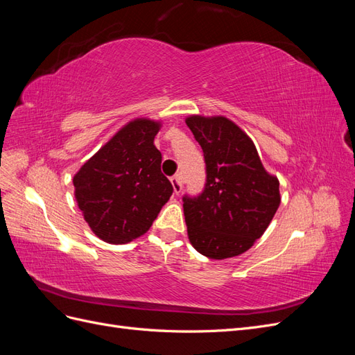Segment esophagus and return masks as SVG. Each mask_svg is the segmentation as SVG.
<instances>
[{"instance_id":"obj_1","label":"esophagus","mask_w":355,"mask_h":355,"mask_svg":"<svg viewBox=\"0 0 355 355\" xmlns=\"http://www.w3.org/2000/svg\"><path fill=\"white\" fill-rule=\"evenodd\" d=\"M170 180H171V185H173L175 194H179V192L182 191V188H184V180H182V176L180 175H175Z\"/></svg>"}]
</instances>
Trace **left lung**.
I'll use <instances>...</instances> for the list:
<instances>
[{
  "label": "left lung",
  "mask_w": 355,
  "mask_h": 355,
  "mask_svg": "<svg viewBox=\"0 0 355 355\" xmlns=\"http://www.w3.org/2000/svg\"><path fill=\"white\" fill-rule=\"evenodd\" d=\"M206 163L201 194L184 196L188 237L210 259L249 250L280 206V184L263 168L252 139L225 116L187 118Z\"/></svg>",
  "instance_id": "8db88e82"
}]
</instances>
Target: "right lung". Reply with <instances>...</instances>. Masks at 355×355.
<instances>
[{
  "instance_id": "right-lung-1",
  "label": "right lung",
  "mask_w": 355,
  "mask_h": 355,
  "mask_svg": "<svg viewBox=\"0 0 355 355\" xmlns=\"http://www.w3.org/2000/svg\"><path fill=\"white\" fill-rule=\"evenodd\" d=\"M159 123L137 118L124 125L73 176L75 198L92 231L106 243L144 235L173 194L154 145Z\"/></svg>"
}]
</instances>
